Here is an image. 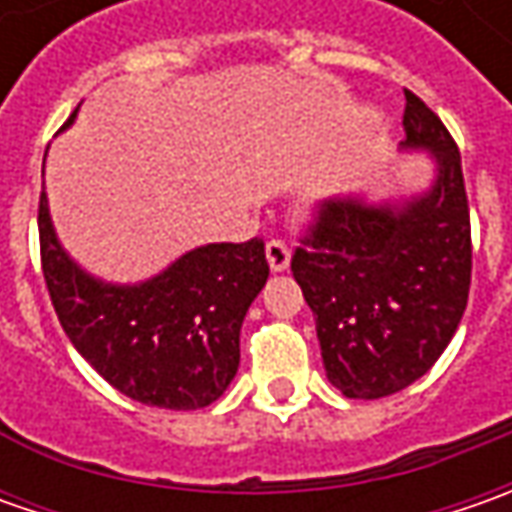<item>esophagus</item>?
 Returning a JSON list of instances; mask_svg holds the SVG:
<instances>
[{
	"instance_id": "esophagus-1",
	"label": "esophagus",
	"mask_w": 512,
	"mask_h": 512,
	"mask_svg": "<svg viewBox=\"0 0 512 512\" xmlns=\"http://www.w3.org/2000/svg\"><path fill=\"white\" fill-rule=\"evenodd\" d=\"M265 253H267V265H270L273 273H282V270H287V265H290V247H287V242H282V239H270L265 247Z\"/></svg>"
}]
</instances>
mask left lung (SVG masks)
Returning a JSON list of instances; mask_svg holds the SVG:
<instances>
[{
    "instance_id": "obj_1",
    "label": "left lung",
    "mask_w": 512,
    "mask_h": 512,
    "mask_svg": "<svg viewBox=\"0 0 512 512\" xmlns=\"http://www.w3.org/2000/svg\"><path fill=\"white\" fill-rule=\"evenodd\" d=\"M402 150H427L436 179L407 202L330 199L293 253L327 379L347 399H382L422 379L450 344L470 293L462 156L442 119L404 90Z\"/></svg>"
}]
</instances>
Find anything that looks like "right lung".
<instances>
[{"label":"right lung","mask_w":512,"mask_h":512,"mask_svg":"<svg viewBox=\"0 0 512 512\" xmlns=\"http://www.w3.org/2000/svg\"><path fill=\"white\" fill-rule=\"evenodd\" d=\"M73 119L76 110L62 130ZM39 247L62 330L119 393L165 410H199L225 393L239 370L247 307L270 273L262 239L202 245L148 282L108 285L59 245L42 193Z\"/></svg>","instance_id":"right-lung-1"}]
</instances>
